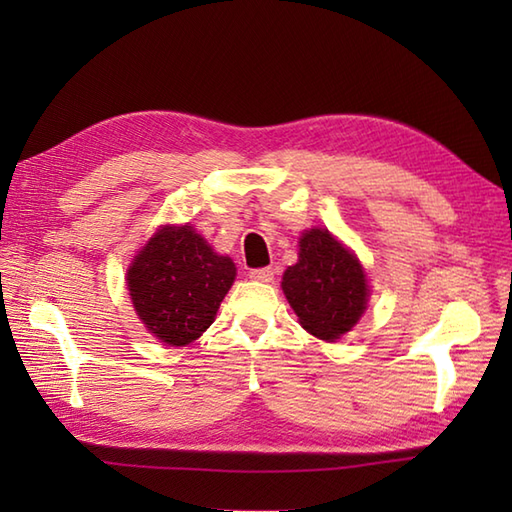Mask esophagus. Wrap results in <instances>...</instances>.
I'll use <instances>...</instances> for the list:
<instances>
[{"label": "esophagus", "instance_id": "34e87169", "mask_svg": "<svg viewBox=\"0 0 512 512\" xmlns=\"http://www.w3.org/2000/svg\"><path fill=\"white\" fill-rule=\"evenodd\" d=\"M273 277H275L273 268H255V270H250V279L264 281V284H268V281H273Z\"/></svg>", "mask_w": 512, "mask_h": 512}]
</instances>
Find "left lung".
Wrapping results in <instances>:
<instances>
[{"label": "left lung", "mask_w": 512, "mask_h": 512, "mask_svg": "<svg viewBox=\"0 0 512 512\" xmlns=\"http://www.w3.org/2000/svg\"><path fill=\"white\" fill-rule=\"evenodd\" d=\"M281 290L303 330L321 341H336L350 332L369 299L361 262L328 228H310L301 235L299 262L288 266Z\"/></svg>", "instance_id": "left-lung-1"}]
</instances>
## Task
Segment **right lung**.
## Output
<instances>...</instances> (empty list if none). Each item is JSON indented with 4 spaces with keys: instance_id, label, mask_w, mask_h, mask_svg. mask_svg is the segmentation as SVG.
Instances as JSON below:
<instances>
[{
    "instance_id": "right-lung-1",
    "label": "right lung",
    "mask_w": 512,
    "mask_h": 512,
    "mask_svg": "<svg viewBox=\"0 0 512 512\" xmlns=\"http://www.w3.org/2000/svg\"><path fill=\"white\" fill-rule=\"evenodd\" d=\"M237 268L195 228L160 226L127 270L129 297L145 328L171 347L189 345L215 321Z\"/></svg>"
}]
</instances>
